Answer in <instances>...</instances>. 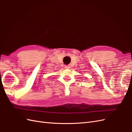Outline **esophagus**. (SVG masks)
Returning a JSON list of instances; mask_svg holds the SVG:
<instances>
[{"label": "esophagus", "instance_id": "34e87169", "mask_svg": "<svg viewBox=\"0 0 132 132\" xmlns=\"http://www.w3.org/2000/svg\"><path fill=\"white\" fill-rule=\"evenodd\" d=\"M65 68L66 69H70L71 68V67L69 66V65H67V66H65Z\"/></svg>", "mask_w": 132, "mask_h": 132}]
</instances>
